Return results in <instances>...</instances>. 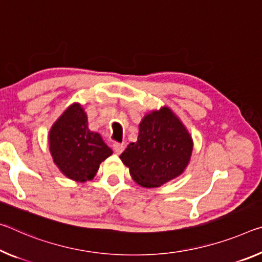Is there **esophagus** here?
Returning <instances> with one entry per match:
<instances>
[{
	"instance_id": "1",
	"label": "esophagus",
	"mask_w": 262,
	"mask_h": 262,
	"mask_svg": "<svg viewBox=\"0 0 262 262\" xmlns=\"http://www.w3.org/2000/svg\"><path fill=\"white\" fill-rule=\"evenodd\" d=\"M113 150L115 151V154H118V155H120V154H121L124 150V146H123V144H121V143L115 142L113 144Z\"/></svg>"
}]
</instances>
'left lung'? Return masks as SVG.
Instances as JSON below:
<instances>
[{
  "label": "left lung",
  "mask_w": 262,
  "mask_h": 262,
  "mask_svg": "<svg viewBox=\"0 0 262 262\" xmlns=\"http://www.w3.org/2000/svg\"><path fill=\"white\" fill-rule=\"evenodd\" d=\"M192 150L193 141L186 127L163 106L143 116L138 141L128 144L120 159L139 185L157 188L184 172Z\"/></svg>",
  "instance_id": "8db88e82"
}]
</instances>
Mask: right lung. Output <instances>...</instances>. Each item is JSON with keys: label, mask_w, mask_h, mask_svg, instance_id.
<instances>
[{"label": "right lung", "mask_w": 262, "mask_h": 262, "mask_svg": "<svg viewBox=\"0 0 262 262\" xmlns=\"http://www.w3.org/2000/svg\"><path fill=\"white\" fill-rule=\"evenodd\" d=\"M87 115L74 102L56 120L49 132V149L61 173L76 182L93 180L99 165L113 151L99 133L87 127Z\"/></svg>", "instance_id": "obj_1"}]
</instances>
